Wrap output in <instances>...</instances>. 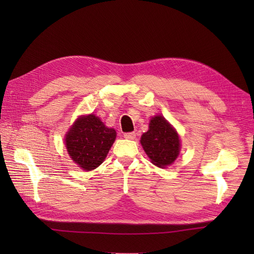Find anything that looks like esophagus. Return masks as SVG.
<instances>
[{
  "mask_svg": "<svg viewBox=\"0 0 254 254\" xmlns=\"http://www.w3.org/2000/svg\"><path fill=\"white\" fill-rule=\"evenodd\" d=\"M135 133L134 132H128V133H124V137L127 138V139H134L135 138Z\"/></svg>",
  "mask_w": 254,
  "mask_h": 254,
  "instance_id": "34e87169",
  "label": "esophagus"
}]
</instances>
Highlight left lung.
I'll return each instance as SVG.
<instances>
[{"label":"left lung","mask_w":254,"mask_h":254,"mask_svg":"<svg viewBox=\"0 0 254 254\" xmlns=\"http://www.w3.org/2000/svg\"><path fill=\"white\" fill-rule=\"evenodd\" d=\"M141 144L152 163L159 168L171 165L179 155L178 133L161 116L150 120L148 131L141 137Z\"/></svg>","instance_id":"8db88e82"}]
</instances>
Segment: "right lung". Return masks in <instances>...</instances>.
I'll return each instance as SVG.
<instances>
[{
    "instance_id": "1",
    "label": "right lung",
    "mask_w": 254,
    "mask_h": 254,
    "mask_svg": "<svg viewBox=\"0 0 254 254\" xmlns=\"http://www.w3.org/2000/svg\"><path fill=\"white\" fill-rule=\"evenodd\" d=\"M117 136L98 117L89 115L78 118L65 137L67 152L75 164L89 171L97 168L107 157Z\"/></svg>"
}]
</instances>
